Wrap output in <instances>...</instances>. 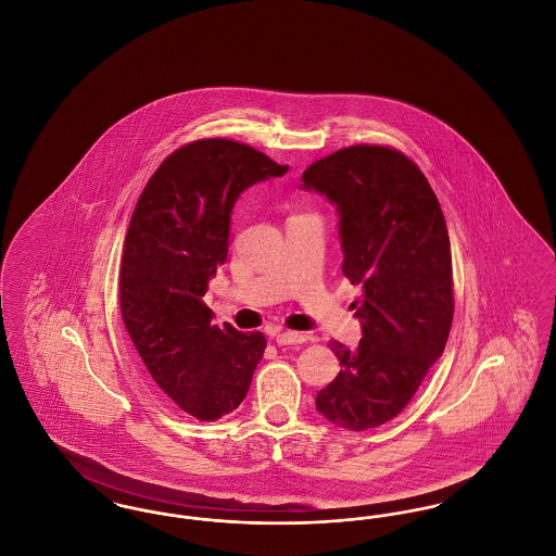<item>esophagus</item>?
Instances as JSON below:
<instances>
[{
  "label": "esophagus",
  "instance_id": "obj_1",
  "mask_svg": "<svg viewBox=\"0 0 556 556\" xmlns=\"http://www.w3.org/2000/svg\"><path fill=\"white\" fill-rule=\"evenodd\" d=\"M306 338L298 331H275V342L279 345L302 344Z\"/></svg>",
  "mask_w": 556,
  "mask_h": 556
}]
</instances>
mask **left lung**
<instances>
[{
	"label": "left lung",
	"mask_w": 556,
	"mask_h": 556,
	"mask_svg": "<svg viewBox=\"0 0 556 556\" xmlns=\"http://www.w3.org/2000/svg\"><path fill=\"white\" fill-rule=\"evenodd\" d=\"M302 181L338 206L342 273L363 288L352 304L361 344H329L342 370L318 392L317 410L336 427L365 431L396 417L448 342L446 220L419 166L386 146L344 148L313 162Z\"/></svg>",
	"instance_id": "left-lung-1"
}]
</instances>
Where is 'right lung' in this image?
I'll return each instance as SVG.
<instances>
[{
	"mask_svg": "<svg viewBox=\"0 0 556 556\" xmlns=\"http://www.w3.org/2000/svg\"><path fill=\"white\" fill-rule=\"evenodd\" d=\"M288 168L231 139L191 141L160 164L132 211L123 320L154 388L198 421L236 410L263 358L265 336L212 325L202 298L227 261L241 191Z\"/></svg>",
	"mask_w": 556,
	"mask_h": 556,
	"instance_id": "obj_1",
	"label": "right lung"
}]
</instances>
